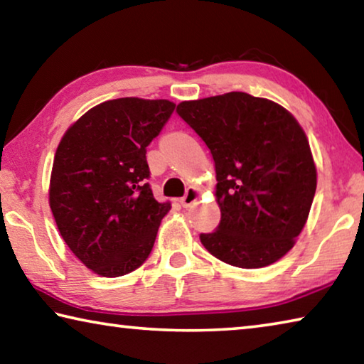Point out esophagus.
Wrapping results in <instances>:
<instances>
[{
  "label": "esophagus",
  "instance_id": "34e87169",
  "mask_svg": "<svg viewBox=\"0 0 364 364\" xmlns=\"http://www.w3.org/2000/svg\"><path fill=\"white\" fill-rule=\"evenodd\" d=\"M199 196H200V193H199V189H196V188H188L186 189V194H184L181 199H180V202H181V205L183 207H191L193 204H196V200L199 199Z\"/></svg>",
  "mask_w": 364,
  "mask_h": 364
}]
</instances>
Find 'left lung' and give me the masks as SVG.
<instances>
[{"label":"left lung","instance_id":"obj_1","mask_svg":"<svg viewBox=\"0 0 364 364\" xmlns=\"http://www.w3.org/2000/svg\"><path fill=\"white\" fill-rule=\"evenodd\" d=\"M215 162L220 225L202 232L213 257L263 268L294 247L310 213L316 168L297 120L273 101L242 91L178 104Z\"/></svg>","mask_w":364,"mask_h":364}]
</instances>
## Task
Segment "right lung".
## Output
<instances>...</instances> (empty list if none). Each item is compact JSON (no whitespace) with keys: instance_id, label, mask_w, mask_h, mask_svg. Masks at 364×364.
<instances>
[{"instance_id":"right-lung-1","label":"right lung","mask_w":364,"mask_h":364,"mask_svg":"<svg viewBox=\"0 0 364 364\" xmlns=\"http://www.w3.org/2000/svg\"><path fill=\"white\" fill-rule=\"evenodd\" d=\"M173 110L167 100L106 101L60 139L49 205L65 244L96 274H128L151 254L170 204L154 199L146 147Z\"/></svg>"}]
</instances>
